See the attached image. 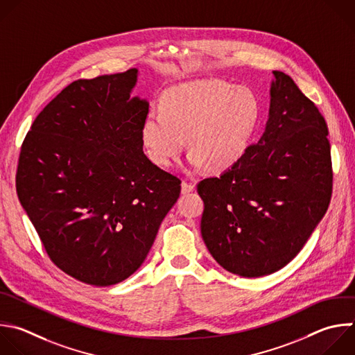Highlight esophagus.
<instances>
[{
  "mask_svg": "<svg viewBox=\"0 0 355 355\" xmlns=\"http://www.w3.org/2000/svg\"><path fill=\"white\" fill-rule=\"evenodd\" d=\"M193 191V185L189 184V182H182L181 184V192L185 195V193H189Z\"/></svg>",
  "mask_w": 355,
  "mask_h": 355,
  "instance_id": "1",
  "label": "esophagus"
}]
</instances>
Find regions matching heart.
<instances>
[{"mask_svg": "<svg viewBox=\"0 0 355 355\" xmlns=\"http://www.w3.org/2000/svg\"><path fill=\"white\" fill-rule=\"evenodd\" d=\"M261 116L257 94L247 86L223 80H198L170 89L162 110H152L142 125L150 160L170 167L188 145L193 170L210 164L225 170L247 152Z\"/></svg>", "mask_w": 355, "mask_h": 355, "instance_id": "obj_1", "label": "heart"}]
</instances>
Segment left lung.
Segmentation results:
<instances>
[{
    "instance_id": "obj_1",
    "label": "left lung",
    "mask_w": 355,
    "mask_h": 355,
    "mask_svg": "<svg viewBox=\"0 0 355 355\" xmlns=\"http://www.w3.org/2000/svg\"><path fill=\"white\" fill-rule=\"evenodd\" d=\"M265 132L220 177L198 184L202 239L243 277L272 275L302 250L331 196L327 125L294 80L273 71Z\"/></svg>"
}]
</instances>
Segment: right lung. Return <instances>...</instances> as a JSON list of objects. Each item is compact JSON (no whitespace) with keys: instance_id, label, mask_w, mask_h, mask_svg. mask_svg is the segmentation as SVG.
Instances as JSON below:
<instances>
[{"instance_id":"right-lung-1","label":"right lung","mask_w":355,"mask_h":355,"mask_svg":"<svg viewBox=\"0 0 355 355\" xmlns=\"http://www.w3.org/2000/svg\"><path fill=\"white\" fill-rule=\"evenodd\" d=\"M138 69L79 79L36 116L17 192L50 259L90 286L128 279L146 259L181 181L144 153Z\"/></svg>"}]
</instances>
